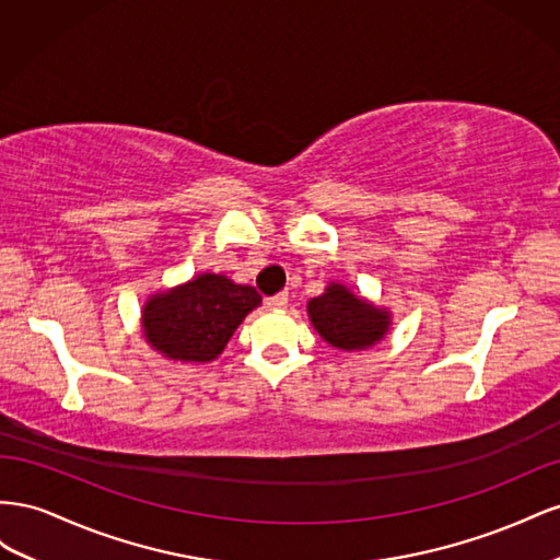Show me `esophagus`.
<instances>
[{
	"label": "esophagus",
	"instance_id": "1",
	"mask_svg": "<svg viewBox=\"0 0 560 560\" xmlns=\"http://www.w3.org/2000/svg\"><path fill=\"white\" fill-rule=\"evenodd\" d=\"M285 305H289V295L285 293H279V295L267 300V310H271V312H281V310H285Z\"/></svg>",
	"mask_w": 560,
	"mask_h": 560
}]
</instances>
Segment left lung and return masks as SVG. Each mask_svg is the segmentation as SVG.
<instances>
[{
    "label": "left lung",
    "instance_id": "obj_1",
    "mask_svg": "<svg viewBox=\"0 0 560 560\" xmlns=\"http://www.w3.org/2000/svg\"><path fill=\"white\" fill-rule=\"evenodd\" d=\"M307 314L322 340L340 351H361L385 340L392 312L357 295L345 283L330 281L324 293L307 302Z\"/></svg>",
    "mask_w": 560,
    "mask_h": 560
}]
</instances>
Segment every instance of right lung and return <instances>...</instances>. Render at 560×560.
Returning a JSON list of instances; mask_svg holds the SVG:
<instances>
[{"mask_svg": "<svg viewBox=\"0 0 560 560\" xmlns=\"http://www.w3.org/2000/svg\"><path fill=\"white\" fill-rule=\"evenodd\" d=\"M260 302L253 285L203 271L173 289L152 293L140 310V330L145 342L168 361L211 363Z\"/></svg>", "mask_w": 560, "mask_h": 560, "instance_id": "obj_1", "label": "right lung"}]
</instances>
